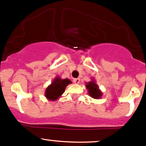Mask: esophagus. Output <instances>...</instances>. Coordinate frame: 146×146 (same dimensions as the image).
<instances>
[{"label":"esophagus","instance_id":"34e87169","mask_svg":"<svg viewBox=\"0 0 146 146\" xmlns=\"http://www.w3.org/2000/svg\"><path fill=\"white\" fill-rule=\"evenodd\" d=\"M73 82H74L75 84H79L80 82V78H76V79H74L73 80Z\"/></svg>","mask_w":146,"mask_h":146}]
</instances>
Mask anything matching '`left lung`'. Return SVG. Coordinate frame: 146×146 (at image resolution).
I'll return each instance as SVG.
<instances>
[{"instance_id": "left-lung-1", "label": "left lung", "mask_w": 146, "mask_h": 146, "mask_svg": "<svg viewBox=\"0 0 146 146\" xmlns=\"http://www.w3.org/2000/svg\"><path fill=\"white\" fill-rule=\"evenodd\" d=\"M85 84L89 96L94 99H99L102 96V92L99 89V86L94 78H91L90 82H86Z\"/></svg>"}]
</instances>
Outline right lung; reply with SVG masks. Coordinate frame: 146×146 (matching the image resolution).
I'll list each match as a JSON object with an SVG mask.
<instances>
[{
    "mask_svg": "<svg viewBox=\"0 0 146 146\" xmlns=\"http://www.w3.org/2000/svg\"><path fill=\"white\" fill-rule=\"evenodd\" d=\"M71 83L72 82L68 78L62 79L60 76L55 77L51 84L46 89L45 97L50 101H55L64 93L66 86Z\"/></svg>",
    "mask_w": 146,
    "mask_h": 146,
    "instance_id": "1",
    "label": "right lung"
}]
</instances>
